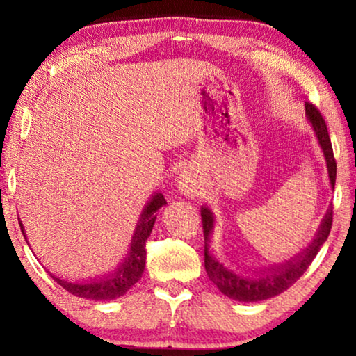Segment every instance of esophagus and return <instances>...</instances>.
<instances>
[{"instance_id":"34e87169","label":"esophagus","mask_w":356,"mask_h":356,"mask_svg":"<svg viewBox=\"0 0 356 356\" xmlns=\"http://www.w3.org/2000/svg\"><path fill=\"white\" fill-rule=\"evenodd\" d=\"M199 186H201V181H199L197 173L194 172L193 168H184L178 177V189L183 196H196L199 191Z\"/></svg>"}]
</instances>
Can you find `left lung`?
I'll use <instances>...</instances> for the list:
<instances>
[{
  "label": "left lung",
  "mask_w": 356,
  "mask_h": 356,
  "mask_svg": "<svg viewBox=\"0 0 356 356\" xmlns=\"http://www.w3.org/2000/svg\"><path fill=\"white\" fill-rule=\"evenodd\" d=\"M306 108V118L313 126L316 139L321 150L324 154L325 167H327V175L330 188L335 186V175H337V163H335L332 144H330V138L327 133V126L323 115L314 105L305 104ZM201 217H202V230H204V240H206V246H204V264H206V272L217 289L227 295L228 298L235 301H245V303H251V301H262L267 298H274V296L280 295L282 291L290 289L305 270L308 269L311 262L318 254L321 246L327 240L330 227H332V207L327 209L325 216L321 220V225L316 232L313 241L300 251L298 254L291 256L290 259L279 264L266 267L261 270H252L251 275L241 274V272L233 270L230 267L223 264L217 256L212 254L211 251V236L216 228V217H213L212 211L206 206L201 207Z\"/></svg>",
  "instance_id": "1"
}]
</instances>
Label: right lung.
Instances as JSON below:
<instances>
[{
    "instance_id": "1",
    "label": "right lung",
    "mask_w": 356,
    "mask_h": 356,
    "mask_svg": "<svg viewBox=\"0 0 356 356\" xmlns=\"http://www.w3.org/2000/svg\"><path fill=\"white\" fill-rule=\"evenodd\" d=\"M165 204H167V201H165L162 193L157 191L152 194V197L149 199L145 207L143 209V212H140L138 225H136L133 238H131L128 254H126L123 257V261H121L113 270H110L108 274L82 282H70L63 279V277L51 274V272H48V274L51 275V279L55 280L56 284H60L63 289L70 291V293L81 296V298L86 300L110 301L128 293L131 286L143 277L145 267V241H147L150 233H152L155 218H157L155 212H157L160 207H163ZM19 225H21L22 235L26 238L27 235L21 220H19Z\"/></svg>"
}]
</instances>
